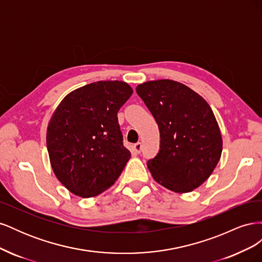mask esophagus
I'll list each match as a JSON object with an SVG mask.
<instances>
[{
	"instance_id": "34e87169",
	"label": "esophagus",
	"mask_w": 262,
	"mask_h": 262,
	"mask_svg": "<svg viewBox=\"0 0 262 262\" xmlns=\"http://www.w3.org/2000/svg\"><path fill=\"white\" fill-rule=\"evenodd\" d=\"M141 149H142V143L141 142H138V143L134 145V150H136V152L139 154L141 152Z\"/></svg>"
}]
</instances>
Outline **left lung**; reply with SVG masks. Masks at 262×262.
I'll use <instances>...</instances> for the list:
<instances>
[{"instance_id":"left-lung-1","label":"left lung","mask_w":262,"mask_h":262,"mask_svg":"<svg viewBox=\"0 0 262 262\" xmlns=\"http://www.w3.org/2000/svg\"><path fill=\"white\" fill-rule=\"evenodd\" d=\"M137 93L160 129L161 149L147 162L154 180L173 192L193 191L215 169L223 148L210 105L190 87L167 78L139 84Z\"/></svg>"}]
</instances>
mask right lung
<instances>
[{"label": "right lung", "instance_id": "add662e5", "mask_svg": "<svg viewBox=\"0 0 262 262\" xmlns=\"http://www.w3.org/2000/svg\"><path fill=\"white\" fill-rule=\"evenodd\" d=\"M133 93L122 81H99L69 93L52 114L47 148L55 177L70 192L93 198L112 187L131 157L117 114Z\"/></svg>", "mask_w": 262, "mask_h": 262}]
</instances>
